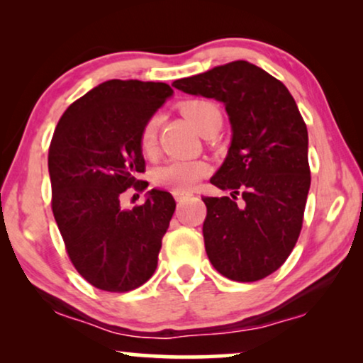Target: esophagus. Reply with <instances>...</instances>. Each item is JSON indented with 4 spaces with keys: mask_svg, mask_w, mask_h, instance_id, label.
<instances>
[{
    "mask_svg": "<svg viewBox=\"0 0 363 363\" xmlns=\"http://www.w3.org/2000/svg\"><path fill=\"white\" fill-rule=\"evenodd\" d=\"M173 196H175L177 203H183L186 200V198H190V193H185V191H173Z\"/></svg>",
    "mask_w": 363,
    "mask_h": 363,
    "instance_id": "obj_1",
    "label": "esophagus"
}]
</instances>
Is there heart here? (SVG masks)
Segmentation results:
<instances>
[{
	"mask_svg": "<svg viewBox=\"0 0 363 363\" xmlns=\"http://www.w3.org/2000/svg\"><path fill=\"white\" fill-rule=\"evenodd\" d=\"M182 112L198 132L206 135L216 123H221V112L216 104L205 99H193L182 104ZM160 118L148 117L138 133V147L145 157H152L157 150V133ZM208 173V165L201 160H185L172 158L155 170V183L158 186L173 191H186Z\"/></svg>",
	"mask_w": 363,
	"mask_h": 363,
	"instance_id": "heart-1",
	"label": "heart"
}]
</instances>
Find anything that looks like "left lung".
Listing matches in <instances>:
<instances>
[{
  "label": "left lung",
  "instance_id": "obj_1",
  "mask_svg": "<svg viewBox=\"0 0 363 363\" xmlns=\"http://www.w3.org/2000/svg\"><path fill=\"white\" fill-rule=\"evenodd\" d=\"M173 87L225 104L233 128L226 160L211 178L231 196L203 198L206 255L228 279H264L294 250L311 186L309 138L294 97L247 61L178 79Z\"/></svg>",
  "mask_w": 363,
  "mask_h": 363
}]
</instances>
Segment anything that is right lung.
I'll list each match as a JSON object with an SVG mask.
<instances>
[{
    "mask_svg": "<svg viewBox=\"0 0 363 363\" xmlns=\"http://www.w3.org/2000/svg\"><path fill=\"white\" fill-rule=\"evenodd\" d=\"M172 94L165 82L112 79L72 102L54 130L52 213L69 259L97 289H137L157 269L175 200L162 190H150L132 210L121 200L128 188L148 186L137 178L145 172L138 133Z\"/></svg>",
    "mask_w": 363,
    "mask_h": 363,
    "instance_id": "1",
    "label": "right lung"
}]
</instances>
